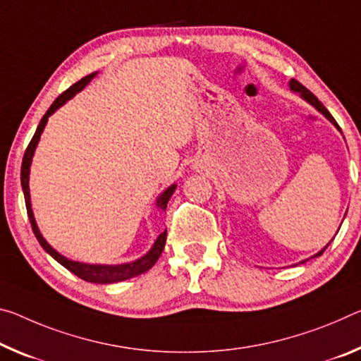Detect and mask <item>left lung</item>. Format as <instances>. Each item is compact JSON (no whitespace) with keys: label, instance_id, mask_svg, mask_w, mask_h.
<instances>
[{"label":"left lung","instance_id":"left-lung-1","mask_svg":"<svg viewBox=\"0 0 361 361\" xmlns=\"http://www.w3.org/2000/svg\"><path fill=\"white\" fill-rule=\"evenodd\" d=\"M289 88L290 90H293V91H295V93H300V96H302V98H304L307 102H310V104L314 107V109H317V111L318 112H322L323 114V116L326 117V118H328L329 120V122L331 123H333L334 125V127L337 128V130H339L341 131V127H339V125H337V122H336V120H334V117L333 116H331V114H329V111H328V109H326L323 104H322V102H319L318 101V98H317V96H314L313 93H312V91H308L305 87H304V85H302V83H299V82H297V80H290V82H289ZM337 234V233H336ZM331 244V243H329ZM329 244H326V247H328V245ZM326 247H323L322 250H319V252L318 254H314L313 257H318V255H322L323 252H324V250H326ZM304 262H307V260H302L300 263H304Z\"/></svg>","mask_w":361,"mask_h":361}]
</instances>
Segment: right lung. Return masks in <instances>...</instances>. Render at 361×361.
Listing matches in <instances>:
<instances>
[{"mask_svg":"<svg viewBox=\"0 0 361 361\" xmlns=\"http://www.w3.org/2000/svg\"><path fill=\"white\" fill-rule=\"evenodd\" d=\"M96 77V72L90 73V75L83 77L82 80H78L75 85H72L71 88L66 90L64 93H62L59 98H57L51 107L44 114L43 118L39 120V125L35 131V135H33V138L30 141V145L27 146L25 154H24V159H22V169H20V185H22V190H24V197H25V207H27V214H28V220H30V225H32V230L35 233V236L38 239V243L42 247L47 250V252L53 257L56 262H59L62 267H66L68 271H72L73 274H77L78 278H82L83 281H88V283H98V284H111V283H118V281H125V279H130V278H135L138 276V274L145 273L149 270V268L154 267V263L157 262V259L162 254V250L165 247V241H167V230L164 233L159 234V238L156 239V243L151 247L149 252L146 255H142L141 259L135 260V262H128V263H122V265H90V263H82V262H73V260H68L67 257L61 255L57 250H54L51 245L47 243V239L42 236V233H39L38 226H37V221H35V216H33V210H32V202H30V190H28V175H30V165H32V159H33V154H35L37 149V145L39 141V136H42L44 127H47L48 123V118L51 114H54L57 109L61 106H64L68 99H72L73 96H75L78 91H82L87 85L91 82ZM176 185H171L169 186L167 190H165L160 196L157 197V207L165 210L167 209V204L170 201L171 194H173Z\"/></svg>","mask_w":361,"mask_h":361,"instance_id":"1","label":"right lung"}]
</instances>
